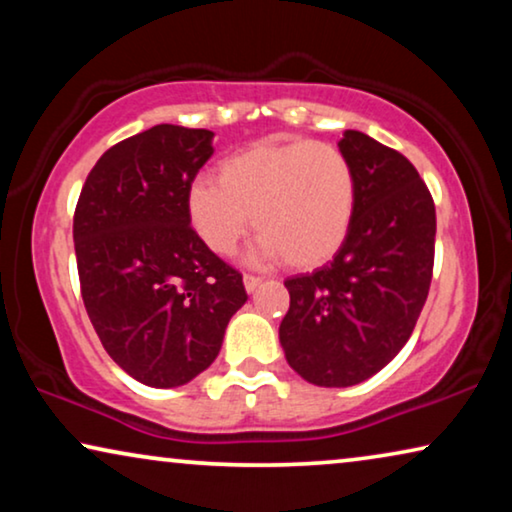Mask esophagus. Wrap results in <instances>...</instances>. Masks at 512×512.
I'll return each instance as SVG.
<instances>
[{
	"label": "esophagus",
	"instance_id": "obj_1",
	"mask_svg": "<svg viewBox=\"0 0 512 512\" xmlns=\"http://www.w3.org/2000/svg\"><path fill=\"white\" fill-rule=\"evenodd\" d=\"M263 279L256 277V275H244V289H247L249 293H254L258 286H261Z\"/></svg>",
	"mask_w": 512,
	"mask_h": 512
}]
</instances>
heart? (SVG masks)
Returning <instances> with one entry per match:
<instances>
[{
	"mask_svg": "<svg viewBox=\"0 0 512 512\" xmlns=\"http://www.w3.org/2000/svg\"><path fill=\"white\" fill-rule=\"evenodd\" d=\"M212 179H195L188 221L209 251L230 256L249 233L254 256L296 270L319 268L345 244L356 212V174L338 146L296 139L258 142L223 160Z\"/></svg>",
	"mask_w": 512,
	"mask_h": 512,
	"instance_id": "1",
	"label": "heart"
}]
</instances>
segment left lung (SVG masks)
Here are the masks:
<instances>
[{"instance_id": "1", "label": "left lung", "mask_w": 512, "mask_h": 512, "mask_svg": "<svg viewBox=\"0 0 512 512\" xmlns=\"http://www.w3.org/2000/svg\"><path fill=\"white\" fill-rule=\"evenodd\" d=\"M356 174V212L331 263L289 277L279 324L289 366L317 387H352L387 366L426 303L436 207L403 153L359 130L338 142Z\"/></svg>"}]
</instances>
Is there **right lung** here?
<instances>
[{
	"instance_id": "obj_1",
	"label": "right lung",
	"mask_w": 512,
	"mask_h": 512,
	"mask_svg": "<svg viewBox=\"0 0 512 512\" xmlns=\"http://www.w3.org/2000/svg\"><path fill=\"white\" fill-rule=\"evenodd\" d=\"M214 132L153 125L90 170L74 212L81 296L102 347L146 387L191 382L247 303L242 275L195 235L186 195Z\"/></svg>"
}]
</instances>
